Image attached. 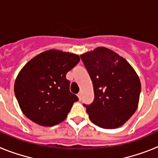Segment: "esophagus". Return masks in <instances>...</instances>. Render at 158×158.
Returning a JSON list of instances; mask_svg holds the SVG:
<instances>
[{"instance_id":"1","label":"esophagus","mask_w":158,"mask_h":158,"mask_svg":"<svg viewBox=\"0 0 158 158\" xmlns=\"http://www.w3.org/2000/svg\"><path fill=\"white\" fill-rule=\"evenodd\" d=\"M77 96H78V98H79L81 100V92L79 93H78Z\"/></svg>"}]
</instances>
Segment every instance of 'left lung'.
Listing matches in <instances>:
<instances>
[{"label": "left lung", "mask_w": 158, "mask_h": 158, "mask_svg": "<svg viewBox=\"0 0 158 158\" xmlns=\"http://www.w3.org/2000/svg\"><path fill=\"white\" fill-rule=\"evenodd\" d=\"M94 90V100L84 106L96 126H122L136 111L141 93L139 76L129 62L111 50L97 47L81 55Z\"/></svg>", "instance_id": "8db88e82"}]
</instances>
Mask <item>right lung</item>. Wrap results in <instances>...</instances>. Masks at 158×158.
Listing matches in <instances>:
<instances>
[{"instance_id":"add662e5","label":"right lung","mask_w":158,"mask_h":158,"mask_svg":"<svg viewBox=\"0 0 158 158\" xmlns=\"http://www.w3.org/2000/svg\"><path fill=\"white\" fill-rule=\"evenodd\" d=\"M80 61L78 55L49 50L30 60L19 71L14 92L23 113L43 127L65 120L78 100L69 91L66 73Z\"/></svg>"}]
</instances>
